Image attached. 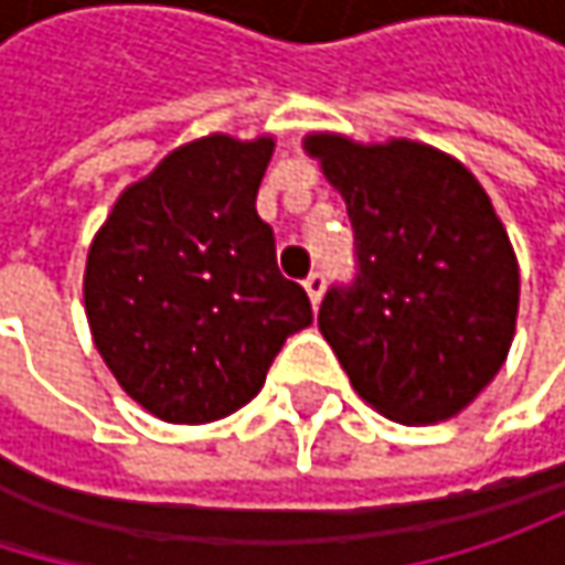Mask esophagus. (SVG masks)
Segmentation results:
<instances>
[{
	"instance_id": "1",
	"label": "esophagus",
	"mask_w": 565,
	"mask_h": 565,
	"mask_svg": "<svg viewBox=\"0 0 565 565\" xmlns=\"http://www.w3.org/2000/svg\"><path fill=\"white\" fill-rule=\"evenodd\" d=\"M323 287H327V278H323V271H310V275L303 278V290L310 294V303H313V307L320 303V297H323Z\"/></svg>"
}]
</instances>
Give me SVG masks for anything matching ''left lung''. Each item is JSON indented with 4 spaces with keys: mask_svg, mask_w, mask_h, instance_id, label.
<instances>
[{
    "mask_svg": "<svg viewBox=\"0 0 565 565\" xmlns=\"http://www.w3.org/2000/svg\"><path fill=\"white\" fill-rule=\"evenodd\" d=\"M303 150L347 202L356 278L317 323L353 390L402 425L458 415L504 366L520 271L481 182L415 143L310 134Z\"/></svg>",
    "mask_w": 565,
    "mask_h": 565,
    "instance_id": "1",
    "label": "left lung"
}]
</instances>
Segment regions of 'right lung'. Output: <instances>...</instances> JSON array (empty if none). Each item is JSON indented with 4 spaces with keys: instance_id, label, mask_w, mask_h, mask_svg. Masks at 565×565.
Segmentation results:
<instances>
[{
    "instance_id": "add662e5",
    "label": "right lung",
    "mask_w": 565,
    "mask_h": 565,
    "mask_svg": "<svg viewBox=\"0 0 565 565\" xmlns=\"http://www.w3.org/2000/svg\"><path fill=\"white\" fill-rule=\"evenodd\" d=\"M271 153V137L192 140L127 185L90 242L94 347L163 422L202 425L252 402L284 340L313 320L255 209Z\"/></svg>"
}]
</instances>
